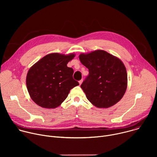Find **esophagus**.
Returning a JSON list of instances; mask_svg holds the SVG:
<instances>
[{
  "label": "esophagus",
  "instance_id": "esophagus-1",
  "mask_svg": "<svg viewBox=\"0 0 157 157\" xmlns=\"http://www.w3.org/2000/svg\"><path fill=\"white\" fill-rule=\"evenodd\" d=\"M82 81H83V80L82 79H81V80H80V81H79V85H81V84H82Z\"/></svg>",
  "mask_w": 157,
  "mask_h": 157
}]
</instances>
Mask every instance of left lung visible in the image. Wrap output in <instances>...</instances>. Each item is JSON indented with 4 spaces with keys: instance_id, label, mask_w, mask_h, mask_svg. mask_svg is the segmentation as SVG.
I'll use <instances>...</instances> for the list:
<instances>
[{
    "instance_id": "left-lung-1",
    "label": "left lung",
    "mask_w": 157,
    "mask_h": 157,
    "mask_svg": "<svg viewBox=\"0 0 157 157\" xmlns=\"http://www.w3.org/2000/svg\"><path fill=\"white\" fill-rule=\"evenodd\" d=\"M79 58L89 70V75L81 85L87 99L99 108L117 103L127 87V74L122 61L101 50L81 53Z\"/></svg>"
}]
</instances>
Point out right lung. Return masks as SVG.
I'll return each instance as SVG.
<instances>
[{
    "label": "right lung",
    "mask_w": 157,
    "mask_h": 157,
    "mask_svg": "<svg viewBox=\"0 0 157 157\" xmlns=\"http://www.w3.org/2000/svg\"><path fill=\"white\" fill-rule=\"evenodd\" d=\"M74 53H50L34 64L28 71L26 84L31 99L39 106L54 109L68 97L79 82L73 78L74 70L67 66Z\"/></svg>",
    "instance_id": "add662e5"
}]
</instances>
